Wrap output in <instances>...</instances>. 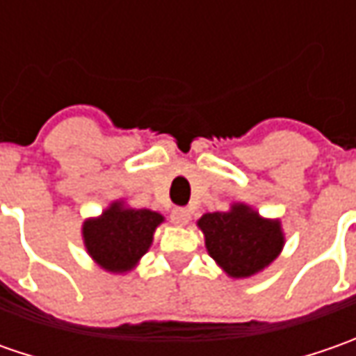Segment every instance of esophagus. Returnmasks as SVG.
Here are the masks:
<instances>
[{"label":"esophagus","mask_w":356,"mask_h":356,"mask_svg":"<svg viewBox=\"0 0 356 356\" xmlns=\"http://www.w3.org/2000/svg\"><path fill=\"white\" fill-rule=\"evenodd\" d=\"M170 218L174 226H186L190 222V210L188 208H174Z\"/></svg>","instance_id":"esophagus-1"}]
</instances>
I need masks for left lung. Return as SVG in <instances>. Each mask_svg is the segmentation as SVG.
I'll return each mask as SVG.
<instances>
[{"mask_svg":"<svg viewBox=\"0 0 356 356\" xmlns=\"http://www.w3.org/2000/svg\"><path fill=\"white\" fill-rule=\"evenodd\" d=\"M213 261L232 280L261 273L283 252L280 218H264L252 206L234 202L227 212H208L196 222Z\"/></svg>","mask_w":356,"mask_h":356,"instance_id":"1","label":"left lung"}]
</instances>
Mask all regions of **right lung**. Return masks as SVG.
I'll return each instance as SVG.
<instances>
[{
	"instance_id": "add662e5",
	"label": "right lung",
	"mask_w": 356,
	"mask_h": 356,
	"mask_svg": "<svg viewBox=\"0 0 356 356\" xmlns=\"http://www.w3.org/2000/svg\"><path fill=\"white\" fill-rule=\"evenodd\" d=\"M162 222V213L130 208L124 200H115L101 216L83 222L81 236L85 250L97 266L108 273L124 275L140 264Z\"/></svg>"
}]
</instances>
